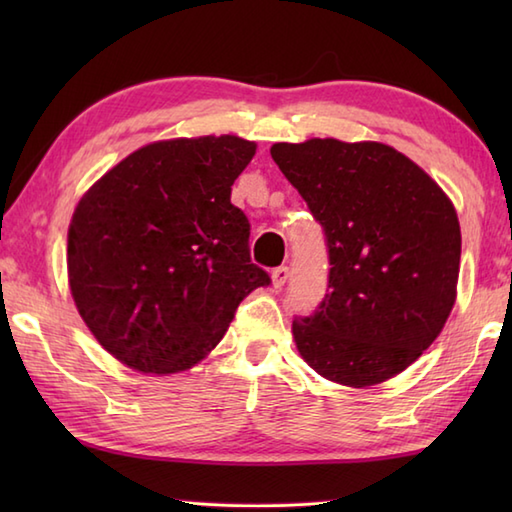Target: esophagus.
I'll use <instances>...</instances> for the list:
<instances>
[{
	"mask_svg": "<svg viewBox=\"0 0 512 512\" xmlns=\"http://www.w3.org/2000/svg\"><path fill=\"white\" fill-rule=\"evenodd\" d=\"M288 275H290L288 266L275 268V270H273V286H275V288H284V284L288 281Z\"/></svg>",
	"mask_w": 512,
	"mask_h": 512,
	"instance_id": "34e87169",
	"label": "esophagus"
}]
</instances>
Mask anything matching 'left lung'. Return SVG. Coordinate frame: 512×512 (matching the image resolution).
<instances>
[{
	"label": "left lung",
	"mask_w": 512,
	"mask_h": 512,
	"mask_svg": "<svg viewBox=\"0 0 512 512\" xmlns=\"http://www.w3.org/2000/svg\"><path fill=\"white\" fill-rule=\"evenodd\" d=\"M270 156L321 224L332 266L319 308L292 321L303 361L347 387L400 374L455 303L462 235L447 193L372 140L277 143Z\"/></svg>",
	"instance_id": "1"
}]
</instances>
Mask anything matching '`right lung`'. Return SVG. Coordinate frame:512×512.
<instances>
[{
    "mask_svg": "<svg viewBox=\"0 0 512 512\" xmlns=\"http://www.w3.org/2000/svg\"><path fill=\"white\" fill-rule=\"evenodd\" d=\"M257 145L237 136L160 140L118 162L76 204L68 279L94 339L143 374L193 367L244 297L268 286L231 187Z\"/></svg>",
    "mask_w": 512,
    "mask_h": 512,
    "instance_id": "right-lung-1",
    "label": "right lung"
}]
</instances>
